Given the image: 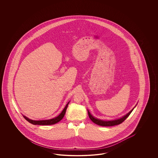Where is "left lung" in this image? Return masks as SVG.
<instances>
[{"label": "left lung", "mask_w": 158, "mask_h": 158, "mask_svg": "<svg viewBox=\"0 0 158 158\" xmlns=\"http://www.w3.org/2000/svg\"><path fill=\"white\" fill-rule=\"evenodd\" d=\"M136 105H135L134 108L130 110L129 113H127L126 115L122 116V118H120L119 119L111 120H103L99 119L98 118H96L95 117H94L93 115H91L90 112H89V110H87V111H88V114H89V116L90 119L94 123L98 124L99 126H112L118 125V124L122 123L124 120L126 119L129 116L130 114L131 113V112L134 110V108L136 106Z\"/></svg>", "instance_id": "8db88e82"}]
</instances>
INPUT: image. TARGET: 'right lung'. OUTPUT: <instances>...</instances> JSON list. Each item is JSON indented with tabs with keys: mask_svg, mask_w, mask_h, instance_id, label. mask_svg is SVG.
<instances>
[{
	"mask_svg": "<svg viewBox=\"0 0 158 158\" xmlns=\"http://www.w3.org/2000/svg\"><path fill=\"white\" fill-rule=\"evenodd\" d=\"M69 103V101L67 103V105H65V108L62 110V112L60 113V114L58 115L57 117L54 118L53 119L48 120H34L30 119L26 117L25 116L23 115L24 118L27 120L29 123L31 124H35V125H52V124H56L58 122H59L62 119L64 118L65 114L66 112L68 105Z\"/></svg>",
	"mask_w": 158,
	"mask_h": 158,
	"instance_id": "1",
	"label": "right lung"
}]
</instances>
